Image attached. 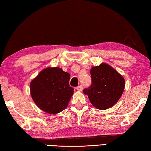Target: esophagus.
<instances>
[{
    "instance_id": "obj_1",
    "label": "esophagus",
    "mask_w": 151,
    "mask_h": 151,
    "mask_svg": "<svg viewBox=\"0 0 151 151\" xmlns=\"http://www.w3.org/2000/svg\"><path fill=\"white\" fill-rule=\"evenodd\" d=\"M76 89L78 90V91H82L83 90V86L82 85H79L78 87H77Z\"/></svg>"
}]
</instances>
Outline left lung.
<instances>
[{"instance_id":"obj_1","label":"left lung","mask_w":151,"mask_h":151,"mask_svg":"<svg viewBox=\"0 0 151 151\" xmlns=\"http://www.w3.org/2000/svg\"><path fill=\"white\" fill-rule=\"evenodd\" d=\"M92 84L83 90L90 103L99 110L114 106L121 98L125 88V79L112 66L102 63L90 70Z\"/></svg>"}]
</instances>
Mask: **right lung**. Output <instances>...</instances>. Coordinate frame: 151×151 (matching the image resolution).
I'll list each match as a JSON object with an SVG mask.
<instances>
[{
  "instance_id": "right-lung-1",
  "label": "right lung",
  "mask_w": 151,
  "mask_h": 151,
  "mask_svg": "<svg viewBox=\"0 0 151 151\" xmlns=\"http://www.w3.org/2000/svg\"><path fill=\"white\" fill-rule=\"evenodd\" d=\"M70 74L59 67L45 68L30 83L33 101L46 113L55 114L65 110L73 93Z\"/></svg>"
}]
</instances>
